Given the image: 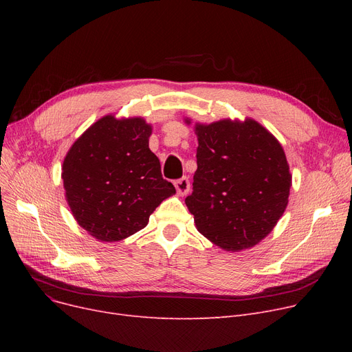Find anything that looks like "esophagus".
<instances>
[{"mask_svg": "<svg viewBox=\"0 0 352 352\" xmlns=\"http://www.w3.org/2000/svg\"><path fill=\"white\" fill-rule=\"evenodd\" d=\"M174 186L179 195H186L190 191V179H188V177H182V178L174 181Z\"/></svg>", "mask_w": 352, "mask_h": 352, "instance_id": "34e87169", "label": "esophagus"}]
</instances>
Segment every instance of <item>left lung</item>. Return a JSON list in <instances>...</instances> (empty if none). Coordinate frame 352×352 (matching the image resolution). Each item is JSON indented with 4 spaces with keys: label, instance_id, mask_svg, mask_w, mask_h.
Returning a JSON list of instances; mask_svg holds the SVG:
<instances>
[{
    "label": "left lung",
    "instance_id": "1",
    "mask_svg": "<svg viewBox=\"0 0 352 352\" xmlns=\"http://www.w3.org/2000/svg\"><path fill=\"white\" fill-rule=\"evenodd\" d=\"M195 134L198 168L186 204L198 231L227 251L254 247L288 204L291 174L281 144L248 118L197 124Z\"/></svg>",
    "mask_w": 352,
    "mask_h": 352
}]
</instances>
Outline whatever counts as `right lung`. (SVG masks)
I'll use <instances>...</instances> for the list:
<instances>
[{"instance_id":"1","label":"right lung","mask_w":352,"mask_h":352,"mask_svg":"<svg viewBox=\"0 0 352 352\" xmlns=\"http://www.w3.org/2000/svg\"><path fill=\"white\" fill-rule=\"evenodd\" d=\"M142 118L105 116L74 142L63 164L65 197L77 223L100 241L142 230L161 202L175 194L148 146Z\"/></svg>"}]
</instances>
